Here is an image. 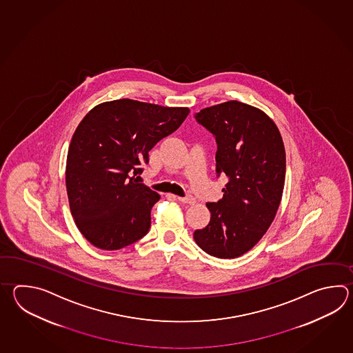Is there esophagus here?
I'll use <instances>...</instances> for the list:
<instances>
[{
    "mask_svg": "<svg viewBox=\"0 0 353 353\" xmlns=\"http://www.w3.org/2000/svg\"><path fill=\"white\" fill-rule=\"evenodd\" d=\"M179 202L184 203V204H189V205H193V204H195V199L193 198V196H178L176 198Z\"/></svg>",
    "mask_w": 353,
    "mask_h": 353,
    "instance_id": "1",
    "label": "esophagus"
}]
</instances>
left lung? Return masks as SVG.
Instances as JSON below:
<instances>
[{
	"label": "left lung",
	"instance_id": "obj_1",
	"mask_svg": "<svg viewBox=\"0 0 353 353\" xmlns=\"http://www.w3.org/2000/svg\"><path fill=\"white\" fill-rule=\"evenodd\" d=\"M216 136L217 174L228 183L217 203H207L210 221L193 237L207 254L234 259L263 239L276 216L285 183V148L266 113L239 101L210 105L195 114Z\"/></svg>",
	"mask_w": 353,
	"mask_h": 353
}]
</instances>
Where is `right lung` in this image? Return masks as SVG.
I'll return each instance as SVG.
<instances>
[{"instance_id":"1","label":"right lung","mask_w":353,"mask_h":353,"mask_svg":"<svg viewBox=\"0 0 353 353\" xmlns=\"http://www.w3.org/2000/svg\"><path fill=\"white\" fill-rule=\"evenodd\" d=\"M188 107L122 98L93 107L68 149L65 184L75 225L101 250L126 248L149 232L160 195L137 181L149 151L187 119Z\"/></svg>"}]
</instances>
